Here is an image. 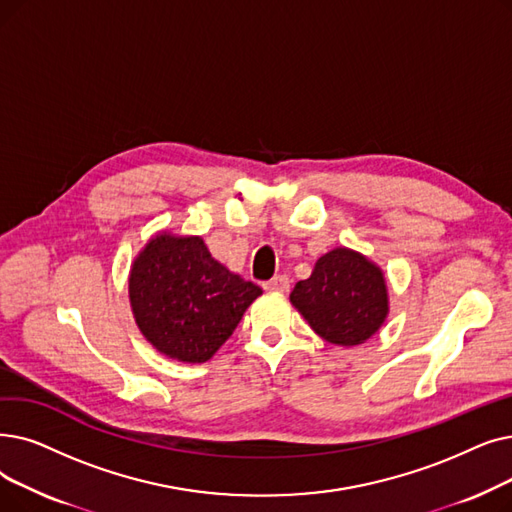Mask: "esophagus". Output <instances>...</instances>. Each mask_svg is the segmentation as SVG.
I'll list each match as a JSON object with an SVG mask.
<instances>
[{
    "label": "esophagus",
    "mask_w": 512,
    "mask_h": 512,
    "mask_svg": "<svg viewBox=\"0 0 512 512\" xmlns=\"http://www.w3.org/2000/svg\"><path fill=\"white\" fill-rule=\"evenodd\" d=\"M263 288L265 291H276V293H286L288 288H291V280H288V276H284V274H278V276H274L272 280H268V282H263Z\"/></svg>",
    "instance_id": "obj_1"
}]
</instances>
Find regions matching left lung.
Here are the masks:
<instances>
[{
    "instance_id": "1",
    "label": "left lung",
    "mask_w": 512,
    "mask_h": 512,
    "mask_svg": "<svg viewBox=\"0 0 512 512\" xmlns=\"http://www.w3.org/2000/svg\"><path fill=\"white\" fill-rule=\"evenodd\" d=\"M291 303L322 339L345 347L370 339L389 309L383 272L349 249L320 257L311 276L295 284Z\"/></svg>"
}]
</instances>
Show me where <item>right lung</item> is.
Here are the masks:
<instances>
[{
	"label": "right lung",
	"mask_w": 512,
	"mask_h": 512,
	"mask_svg": "<svg viewBox=\"0 0 512 512\" xmlns=\"http://www.w3.org/2000/svg\"><path fill=\"white\" fill-rule=\"evenodd\" d=\"M261 288L215 261L203 238H152L131 265L142 335L173 360L201 364L224 345Z\"/></svg>",
	"instance_id": "right-lung-1"
}]
</instances>
